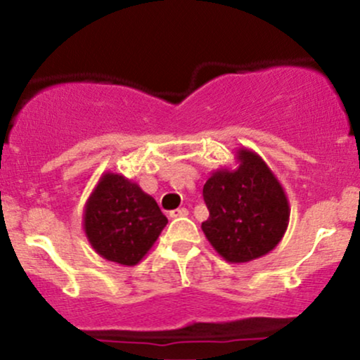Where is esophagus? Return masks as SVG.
<instances>
[{"label": "esophagus", "instance_id": "1", "mask_svg": "<svg viewBox=\"0 0 360 360\" xmlns=\"http://www.w3.org/2000/svg\"><path fill=\"white\" fill-rule=\"evenodd\" d=\"M186 214H188V210L177 208V210H172V212L169 213V217H171V218H181V217H186Z\"/></svg>", "mask_w": 360, "mask_h": 360}]
</instances>
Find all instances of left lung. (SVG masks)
I'll return each instance as SVG.
<instances>
[{"instance_id": "left-lung-1", "label": "left lung", "mask_w": 360, "mask_h": 360, "mask_svg": "<svg viewBox=\"0 0 360 360\" xmlns=\"http://www.w3.org/2000/svg\"><path fill=\"white\" fill-rule=\"evenodd\" d=\"M237 167H220L203 186L208 220L205 237L226 262L242 264L269 254L288 230L289 201L266 160L237 148Z\"/></svg>"}]
</instances>
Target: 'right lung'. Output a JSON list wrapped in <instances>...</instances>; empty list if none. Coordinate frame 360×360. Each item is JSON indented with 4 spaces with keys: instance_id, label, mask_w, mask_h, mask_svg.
Returning <instances> with one entry per match:
<instances>
[{
    "instance_id": "add662e5",
    "label": "right lung",
    "mask_w": 360,
    "mask_h": 360,
    "mask_svg": "<svg viewBox=\"0 0 360 360\" xmlns=\"http://www.w3.org/2000/svg\"><path fill=\"white\" fill-rule=\"evenodd\" d=\"M166 225V214L150 194L110 171L101 174L82 213V229L94 252L122 266H137Z\"/></svg>"
}]
</instances>
